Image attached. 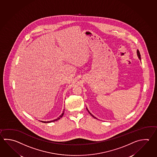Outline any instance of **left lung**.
<instances>
[{"instance_id": "left-lung-1", "label": "left lung", "mask_w": 157, "mask_h": 157, "mask_svg": "<svg viewBox=\"0 0 157 157\" xmlns=\"http://www.w3.org/2000/svg\"><path fill=\"white\" fill-rule=\"evenodd\" d=\"M137 55H138V57H139V59L140 60V59H141V58H140V52H139V50H137ZM86 109L88 110V109ZM88 112H89V113L90 114V115H91V116H93V117L94 118H96L95 117H94V116L92 115V114H91L89 112V110H88Z\"/></svg>"}]
</instances>
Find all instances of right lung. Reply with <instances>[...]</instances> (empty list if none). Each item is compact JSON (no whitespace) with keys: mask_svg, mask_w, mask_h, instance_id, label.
Wrapping results in <instances>:
<instances>
[{"mask_svg":"<svg viewBox=\"0 0 157 157\" xmlns=\"http://www.w3.org/2000/svg\"><path fill=\"white\" fill-rule=\"evenodd\" d=\"M64 111H63V113L62 114V115L60 116L59 117H58V118L56 119H55V120H53V121H41V122H43V123H50V122H53V121H58V120H59L63 116V114H64Z\"/></svg>","mask_w":157,"mask_h":157,"instance_id":"right-lung-1","label":"right lung"}]
</instances>
